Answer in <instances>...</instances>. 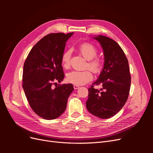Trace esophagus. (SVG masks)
Here are the masks:
<instances>
[{"mask_svg":"<svg viewBox=\"0 0 153 153\" xmlns=\"http://www.w3.org/2000/svg\"><path fill=\"white\" fill-rule=\"evenodd\" d=\"M73 87H74V89H78V88H79V86H78L76 85H74Z\"/></svg>","mask_w":153,"mask_h":153,"instance_id":"esophagus-1","label":"esophagus"}]
</instances>
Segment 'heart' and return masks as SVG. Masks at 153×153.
<instances>
[{
    "label": "heart",
    "instance_id": "obj_1",
    "mask_svg": "<svg viewBox=\"0 0 153 153\" xmlns=\"http://www.w3.org/2000/svg\"><path fill=\"white\" fill-rule=\"evenodd\" d=\"M79 51L85 59L88 60L87 67L89 68L92 71L98 72L101 68V62L98 58L95 57L98 50L95 46L89 43H84L80 45ZM71 57V50H68L62 55V64L64 68H68L70 66ZM93 75L90 70L85 71H72L66 75L68 82L76 85H84L91 81Z\"/></svg>",
    "mask_w": 153,
    "mask_h": 153
}]
</instances>
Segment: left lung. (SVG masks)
<instances>
[{"label": "left lung", "instance_id": "8db88e82", "mask_svg": "<svg viewBox=\"0 0 153 153\" xmlns=\"http://www.w3.org/2000/svg\"><path fill=\"white\" fill-rule=\"evenodd\" d=\"M94 39L100 43L104 53V66L95 82L89 88L86 107L89 112L101 119L113 117L128 100L131 75L128 59L119 44L112 39L99 35ZM101 84L100 90L94 85Z\"/></svg>", "mask_w": 153, "mask_h": 153}]
</instances>
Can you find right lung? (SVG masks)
Returning a JSON list of instances; mask_svg holds the SVG:
<instances>
[{
    "mask_svg": "<svg viewBox=\"0 0 153 153\" xmlns=\"http://www.w3.org/2000/svg\"><path fill=\"white\" fill-rule=\"evenodd\" d=\"M73 34L60 32L45 36L31 49L25 61L23 89L32 110L44 119H55L62 115L74 90L71 84L52 87L64 79L62 55Z\"/></svg>",
    "mask_w": 153,
    "mask_h": 153,
    "instance_id": "right-lung-1",
    "label": "right lung"
}]
</instances>
